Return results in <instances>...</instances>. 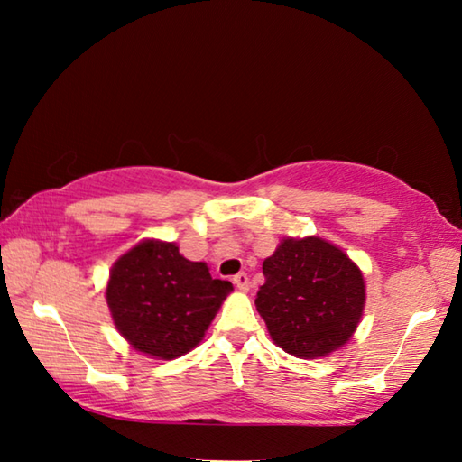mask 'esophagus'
Here are the masks:
<instances>
[{
	"mask_svg": "<svg viewBox=\"0 0 462 462\" xmlns=\"http://www.w3.org/2000/svg\"><path fill=\"white\" fill-rule=\"evenodd\" d=\"M234 285H236L240 291H248L250 289V281H248V275L246 273H238V275H234Z\"/></svg>",
	"mask_w": 462,
	"mask_h": 462,
	"instance_id": "1",
	"label": "esophagus"
}]
</instances>
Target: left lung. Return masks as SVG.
<instances>
[{"label":"left lung","instance_id":"left-lung-1","mask_svg":"<svg viewBox=\"0 0 462 462\" xmlns=\"http://www.w3.org/2000/svg\"><path fill=\"white\" fill-rule=\"evenodd\" d=\"M263 275L254 306L285 353L319 358L353 338L366 287L363 271L342 248L319 236H287L264 259Z\"/></svg>","mask_w":462,"mask_h":462}]
</instances>
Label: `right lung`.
<instances>
[{"mask_svg":"<svg viewBox=\"0 0 462 462\" xmlns=\"http://www.w3.org/2000/svg\"><path fill=\"white\" fill-rule=\"evenodd\" d=\"M234 291L206 263L187 261L177 242L144 238L109 269L106 301L116 330L132 348L159 361L193 350Z\"/></svg>","mask_w":462,"mask_h":462,"instance_id":"right-lung-1","label":"right lung"}]
</instances>
